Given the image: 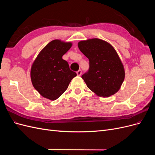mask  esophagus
<instances>
[{
	"instance_id": "1",
	"label": "esophagus",
	"mask_w": 155,
	"mask_h": 155,
	"mask_svg": "<svg viewBox=\"0 0 155 155\" xmlns=\"http://www.w3.org/2000/svg\"><path fill=\"white\" fill-rule=\"evenodd\" d=\"M81 74H82V71H81V70H78V71L77 72V75H78V76H81Z\"/></svg>"
}]
</instances>
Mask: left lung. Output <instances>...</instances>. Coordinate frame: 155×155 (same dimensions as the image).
<instances>
[{
  "instance_id": "left-lung-1",
  "label": "left lung",
  "mask_w": 155,
  "mask_h": 155,
  "mask_svg": "<svg viewBox=\"0 0 155 155\" xmlns=\"http://www.w3.org/2000/svg\"><path fill=\"white\" fill-rule=\"evenodd\" d=\"M78 47L89 59L88 70L81 76L87 87L104 97L118 92L124 80L125 70L114 48L96 38L79 42Z\"/></svg>"
}]
</instances>
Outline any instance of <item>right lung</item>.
I'll use <instances>...</instances> for the list:
<instances>
[{"instance_id": "right-lung-1", "label": "right lung", "mask_w": 155, "mask_h": 155, "mask_svg": "<svg viewBox=\"0 0 155 155\" xmlns=\"http://www.w3.org/2000/svg\"><path fill=\"white\" fill-rule=\"evenodd\" d=\"M71 46V43L58 39L51 41L40 51L33 63L30 72L32 85L44 97L57 100L77 76L62 58Z\"/></svg>"}]
</instances>
